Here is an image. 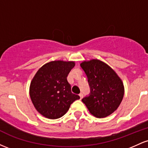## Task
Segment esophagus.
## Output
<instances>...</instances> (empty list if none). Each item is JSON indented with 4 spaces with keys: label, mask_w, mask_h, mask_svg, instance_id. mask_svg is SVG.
<instances>
[{
    "label": "esophagus",
    "mask_w": 148,
    "mask_h": 148,
    "mask_svg": "<svg viewBox=\"0 0 148 148\" xmlns=\"http://www.w3.org/2000/svg\"><path fill=\"white\" fill-rule=\"evenodd\" d=\"M79 96H80V99H82V98H83V97H84V95H83V93L82 92H81V93H80V94H79Z\"/></svg>",
    "instance_id": "obj_1"
}]
</instances>
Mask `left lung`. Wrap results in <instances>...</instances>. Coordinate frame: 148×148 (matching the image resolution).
Segmentation results:
<instances>
[{"mask_svg":"<svg viewBox=\"0 0 148 148\" xmlns=\"http://www.w3.org/2000/svg\"><path fill=\"white\" fill-rule=\"evenodd\" d=\"M81 67L87 76L90 89L82 101L97 118L111 115L123 100L124 86L121 79L108 64L99 60L85 61Z\"/></svg>","mask_w":148,"mask_h":148,"instance_id":"8db88e82","label":"left lung"}]
</instances>
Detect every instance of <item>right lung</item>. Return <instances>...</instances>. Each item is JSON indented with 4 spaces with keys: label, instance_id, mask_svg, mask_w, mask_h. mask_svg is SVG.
<instances>
[{
    "label": "right lung",
    "instance_id": "right-lung-1",
    "mask_svg": "<svg viewBox=\"0 0 148 148\" xmlns=\"http://www.w3.org/2000/svg\"><path fill=\"white\" fill-rule=\"evenodd\" d=\"M74 62L53 61L37 71L30 87V96L37 111L49 119L61 118L80 97L71 90L67 77Z\"/></svg>",
    "mask_w": 148,
    "mask_h": 148
}]
</instances>
